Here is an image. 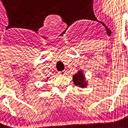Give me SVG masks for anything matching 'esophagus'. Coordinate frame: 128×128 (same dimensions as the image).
<instances>
[{
	"label": "esophagus",
	"mask_w": 128,
	"mask_h": 128,
	"mask_svg": "<svg viewBox=\"0 0 128 128\" xmlns=\"http://www.w3.org/2000/svg\"><path fill=\"white\" fill-rule=\"evenodd\" d=\"M58 74H59L60 75H65V74H66V71H65V70H63V71L58 72Z\"/></svg>",
	"instance_id": "1"
}]
</instances>
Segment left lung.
I'll use <instances>...</instances> for the list:
<instances>
[{"label":"left lung","instance_id":"left-lung-1","mask_svg":"<svg viewBox=\"0 0 128 128\" xmlns=\"http://www.w3.org/2000/svg\"><path fill=\"white\" fill-rule=\"evenodd\" d=\"M73 82H74V85L80 86L82 88H84V87L86 86V82H85L84 75H83L82 72L81 71H79L78 73L75 74L73 76Z\"/></svg>","mask_w":128,"mask_h":128}]
</instances>
